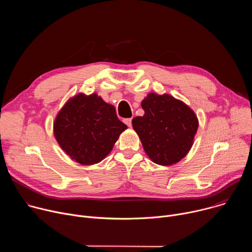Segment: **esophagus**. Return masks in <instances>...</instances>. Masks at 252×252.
Masks as SVG:
<instances>
[{
	"label": "esophagus",
	"instance_id": "34e87169",
	"mask_svg": "<svg viewBox=\"0 0 252 252\" xmlns=\"http://www.w3.org/2000/svg\"><path fill=\"white\" fill-rule=\"evenodd\" d=\"M131 122H132V119L131 118H129V119H126V120H124V123L127 126H131Z\"/></svg>",
	"mask_w": 252,
	"mask_h": 252
}]
</instances>
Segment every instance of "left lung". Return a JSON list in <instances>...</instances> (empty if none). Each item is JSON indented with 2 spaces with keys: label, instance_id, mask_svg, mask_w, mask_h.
Returning <instances> with one entry per match:
<instances>
[{
  "label": "left lung",
  "instance_id": "8db88e82",
  "mask_svg": "<svg viewBox=\"0 0 252 252\" xmlns=\"http://www.w3.org/2000/svg\"><path fill=\"white\" fill-rule=\"evenodd\" d=\"M145 115L132 120L133 129L150 158L171 165L184 158L192 147L198 127L194 113L169 94H150L141 102Z\"/></svg>",
  "mask_w": 252,
  "mask_h": 252
}]
</instances>
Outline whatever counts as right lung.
Instances as JSON below:
<instances>
[{
    "label": "right lung",
    "instance_id": "right-lung-1",
    "mask_svg": "<svg viewBox=\"0 0 252 252\" xmlns=\"http://www.w3.org/2000/svg\"><path fill=\"white\" fill-rule=\"evenodd\" d=\"M126 127L118 119L115 106L95 94H80L68 100L54 124L61 148L85 165L101 161Z\"/></svg>",
    "mask_w": 252,
    "mask_h": 252
}]
</instances>
